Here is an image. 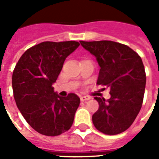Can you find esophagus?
<instances>
[{
    "label": "esophagus",
    "mask_w": 159,
    "mask_h": 159,
    "mask_svg": "<svg viewBox=\"0 0 159 159\" xmlns=\"http://www.w3.org/2000/svg\"><path fill=\"white\" fill-rule=\"evenodd\" d=\"M90 99L89 96H80V101L81 102H86Z\"/></svg>",
    "instance_id": "obj_1"
}]
</instances>
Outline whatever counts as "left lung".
<instances>
[{"label": "left lung", "instance_id": "1", "mask_svg": "<svg viewBox=\"0 0 159 159\" xmlns=\"http://www.w3.org/2000/svg\"><path fill=\"white\" fill-rule=\"evenodd\" d=\"M80 44L100 66L96 84L110 89L111 94L107 101L95 97L99 109L92 116L93 124L109 135L125 131L143 105L146 74L142 58L128 46L111 40H81Z\"/></svg>", "mask_w": 159, "mask_h": 159}]
</instances>
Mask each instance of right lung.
<instances>
[{
  "label": "right lung",
  "instance_id": "right-lung-1",
  "mask_svg": "<svg viewBox=\"0 0 159 159\" xmlns=\"http://www.w3.org/2000/svg\"><path fill=\"white\" fill-rule=\"evenodd\" d=\"M78 41H44L22 55L12 74V89L16 106L35 131L57 136L68 131L80 105V97L70 93L62 97L53 84L64 60L73 52Z\"/></svg>",
  "mask_w": 159,
  "mask_h": 159
}]
</instances>
